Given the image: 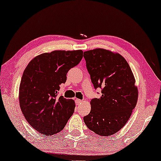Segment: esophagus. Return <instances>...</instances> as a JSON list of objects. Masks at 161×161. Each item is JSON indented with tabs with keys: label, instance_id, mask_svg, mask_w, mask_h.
Returning a JSON list of instances; mask_svg holds the SVG:
<instances>
[{
	"label": "esophagus",
	"instance_id": "obj_1",
	"mask_svg": "<svg viewBox=\"0 0 161 161\" xmlns=\"http://www.w3.org/2000/svg\"><path fill=\"white\" fill-rule=\"evenodd\" d=\"M75 103H76L77 105H80V104H81V103H83V100H80V99H76Z\"/></svg>",
	"mask_w": 161,
	"mask_h": 161
}]
</instances>
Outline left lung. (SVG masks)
Masks as SVG:
<instances>
[{"label":"left lung","instance_id":"1","mask_svg":"<svg viewBox=\"0 0 161 161\" xmlns=\"http://www.w3.org/2000/svg\"><path fill=\"white\" fill-rule=\"evenodd\" d=\"M88 72L102 96L92 99L86 125L97 135L108 136L125 126L137 104L138 92L128 63L118 53L96 48L83 53Z\"/></svg>","mask_w":161,"mask_h":161}]
</instances>
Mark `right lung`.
Here are the masks:
<instances>
[{
    "mask_svg": "<svg viewBox=\"0 0 161 161\" xmlns=\"http://www.w3.org/2000/svg\"><path fill=\"white\" fill-rule=\"evenodd\" d=\"M83 51L54 50L36 56L24 70L19 88V106L25 119L39 133L52 136L62 130L74 113L73 100L58 96L67 73L78 65Z\"/></svg>",
    "mask_w": 161,
    "mask_h": 161,
    "instance_id": "1",
    "label": "right lung"
}]
</instances>
